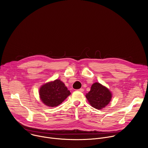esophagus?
I'll use <instances>...</instances> for the list:
<instances>
[{"label":"esophagus","mask_w":148,"mask_h":148,"mask_svg":"<svg viewBox=\"0 0 148 148\" xmlns=\"http://www.w3.org/2000/svg\"><path fill=\"white\" fill-rule=\"evenodd\" d=\"M78 91H79V92H83L84 91V89H82V88H81V89H78Z\"/></svg>","instance_id":"obj_1"}]
</instances>
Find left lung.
Returning a JSON list of instances; mask_svg holds the SVG:
<instances>
[{
    "label": "left lung",
    "mask_w": 148,
    "mask_h": 148,
    "mask_svg": "<svg viewBox=\"0 0 148 148\" xmlns=\"http://www.w3.org/2000/svg\"><path fill=\"white\" fill-rule=\"evenodd\" d=\"M85 96L92 107L97 110H102L110 103L112 95L107 87L95 82L92 84L90 90Z\"/></svg>",
    "instance_id": "8db88e82"
}]
</instances>
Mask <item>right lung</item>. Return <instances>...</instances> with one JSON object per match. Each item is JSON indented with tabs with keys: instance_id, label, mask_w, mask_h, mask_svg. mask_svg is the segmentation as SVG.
Wrapping results in <instances>:
<instances>
[{
	"instance_id": "1",
	"label": "right lung",
	"mask_w": 148,
	"mask_h": 148,
	"mask_svg": "<svg viewBox=\"0 0 148 148\" xmlns=\"http://www.w3.org/2000/svg\"><path fill=\"white\" fill-rule=\"evenodd\" d=\"M70 95L64 84L58 79L45 83L39 89L40 100L49 107H57Z\"/></svg>"
}]
</instances>
